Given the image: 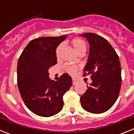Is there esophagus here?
<instances>
[{"instance_id":"34e87169","label":"esophagus","mask_w":134,"mask_h":134,"mask_svg":"<svg viewBox=\"0 0 134 134\" xmlns=\"http://www.w3.org/2000/svg\"><path fill=\"white\" fill-rule=\"evenodd\" d=\"M76 82H77V80H76V79L72 78V84H73V85H75Z\"/></svg>"}]
</instances>
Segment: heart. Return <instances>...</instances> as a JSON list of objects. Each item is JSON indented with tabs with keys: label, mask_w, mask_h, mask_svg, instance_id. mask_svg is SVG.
I'll return each mask as SVG.
<instances>
[{
	"label": "heart",
	"mask_w": 134,
	"mask_h": 134,
	"mask_svg": "<svg viewBox=\"0 0 134 134\" xmlns=\"http://www.w3.org/2000/svg\"><path fill=\"white\" fill-rule=\"evenodd\" d=\"M70 43L71 46H72L74 51H75L76 53L78 55L82 54H84L85 52H86V42L83 40H82L80 38H74L70 41ZM61 49L62 45H59L56 48V49H55V54L56 58H59V56H60ZM64 68L66 72L70 74H74L78 70L77 66H73V65H66L64 66Z\"/></svg>",
	"instance_id": "b5f03b06"
}]
</instances>
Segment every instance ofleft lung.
Returning a JSON list of instances; mask_svg holds the SVG:
<instances>
[{"label":"left lung","instance_id":"8db88e82","mask_svg":"<svg viewBox=\"0 0 134 134\" xmlns=\"http://www.w3.org/2000/svg\"><path fill=\"white\" fill-rule=\"evenodd\" d=\"M89 43V54L84 71L91 74L92 82L80 97L82 107L92 113L108 111L118 99L121 86L119 56L103 37L92 33L79 35Z\"/></svg>","mask_w":134,"mask_h":134}]
</instances>
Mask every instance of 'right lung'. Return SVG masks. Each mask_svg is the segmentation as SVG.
<instances>
[{
    "label": "right lung",
    "mask_w": 134,
    "mask_h": 134,
    "mask_svg": "<svg viewBox=\"0 0 134 134\" xmlns=\"http://www.w3.org/2000/svg\"><path fill=\"white\" fill-rule=\"evenodd\" d=\"M67 35L43 37L31 40L19 57L17 85L22 99L31 111L41 117L58 113L64 106L63 95L72 85L64 74L57 81L49 77V69L56 64L55 49Z\"/></svg>",
    "instance_id": "1"
}]
</instances>
